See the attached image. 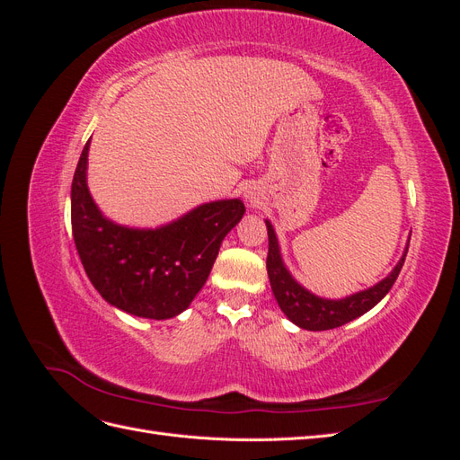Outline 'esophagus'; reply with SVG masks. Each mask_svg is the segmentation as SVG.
<instances>
[{
	"instance_id": "1",
	"label": "esophagus",
	"mask_w": 460,
	"mask_h": 460,
	"mask_svg": "<svg viewBox=\"0 0 460 460\" xmlns=\"http://www.w3.org/2000/svg\"><path fill=\"white\" fill-rule=\"evenodd\" d=\"M252 203H253V199H252Z\"/></svg>"
}]
</instances>
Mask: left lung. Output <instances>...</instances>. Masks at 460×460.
<instances>
[{
  "instance_id": "8db88e82",
  "label": "left lung",
  "mask_w": 460,
  "mask_h": 460,
  "mask_svg": "<svg viewBox=\"0 0 460 460\" xmlns=\"http://www.w3.org/2000/svg\"><path fill=\"white\" fill-rule=\"evenodd\" d=\"M267 230H269L267 270L270 278L272 294L291 323L297 324L299 328L313 330V332L343 326L347 323H351V320H355L357 316L370 311L374 305H378L395 284L397 276L402 269V262H405V257H407V253L402 255L401 261L397 262V267L392 270V274L384 278V280L376 284L374 288L358 291V294L345 299L332 301V299L316 297L314 294L301 288L294 278H291V274L288 272V269L282 262L280 247H278V240L270 222H267Z\"/></svg>"
}]
</instances>
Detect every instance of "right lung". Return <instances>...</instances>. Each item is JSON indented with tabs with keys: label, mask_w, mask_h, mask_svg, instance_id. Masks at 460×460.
Here are the masks:
<instances>
[{
	"label": "right lung",
	"mask_w": 460,
	"mask_h": 460,
	"mask_svg": "<svg viewBox=\"0 0 460 460\" xmlns=\"http://www.w3.org/2000/svg\"><path fill=\"white\" fill-rule=\"evenodd\" d=\"M90 142L71 188V222L78 255L93 288L117 309L142 318H172L188 309L213 269L225 235L242 220L240 199L205 203L155 230L107 220L86 186Z\"/></svg>",
	"instance_id": "1"
}]
</instances>
